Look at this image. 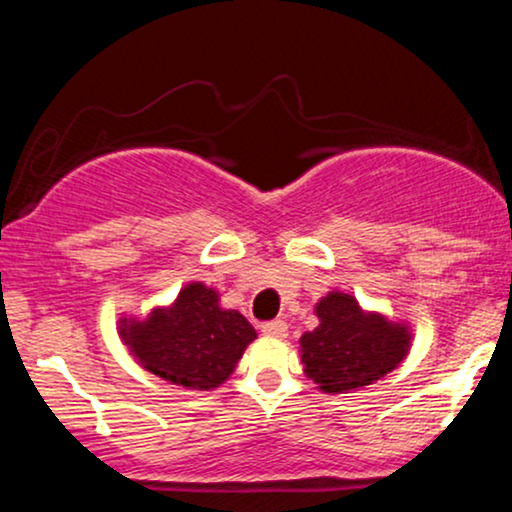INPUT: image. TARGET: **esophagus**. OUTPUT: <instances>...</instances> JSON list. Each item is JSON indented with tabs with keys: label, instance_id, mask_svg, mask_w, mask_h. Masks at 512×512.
<instances>
[{
	"label": "esophagus",
	"instance_id": "34e87169",
	"mask_svg": "<svg viewBox=\"0 0 512 512\" xmlns=\"http://www.w3.org/2000/svg\"><path fill=\"white\" fill-rule=\"evenodd\" d=\"M262 334L264 337H272V339H284L286 334H289V325H286L284 320L267 322V325H262Z\"/></svg>",
	"mask_w": 512,
	"mask_h": 512
}]
</instances>
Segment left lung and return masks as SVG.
<instances>
[{"label":"left lung","mask_w":512,"mask_h":512,"mask_svg":"<svg viewBox=\"0 0 512 512\" xmlns=\"http://www.w3.org/2000/svg\"><path fill=\"white\" fill-rule=\"evenodd\" d=\"M317 327L298 339L303 373L325 395L363 390L404 361L411 327L380 310H366L356 296L330 291L315 303Z\"/></svg>","instance_id":"1"}]
</instances>
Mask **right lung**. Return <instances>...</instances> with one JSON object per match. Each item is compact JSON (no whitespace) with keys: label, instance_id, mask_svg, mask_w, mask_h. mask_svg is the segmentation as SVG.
<instances>
[{"label":"right lung","instance_id":"1","mask_svg":"<svg viewBox=\"0 0 512 512\" xmlns=\"http://www.w3.org/2000/svg\"><path fill=\"white\" fill-rule=\"evenodd\" d=\"M120 339L144 370L185 390H216L231 378L255 327L238 310L223 308L221 293L190 281L173 303L154 305L144 317L122 315Z\"/></svg>","mask_w":512,"mask_h":512}]
</instances>
